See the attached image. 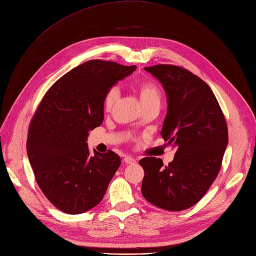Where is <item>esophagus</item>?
I'll return each instance as SVG.
<instances>
[{"instance_id": "obj_1", "label": "esophagus", "mask_w": 256, "mask_h": 256, "mask_svg": "<svg viewBox=\"0 0 256 256\" xmlns=\"http://www.w3.org/2000/svg\"><path fill=\"white\" fill-rule=\"evenodd\" d=\"M124 162L127 164H133L136 162V160L131 156H125L124 157Z\"/></svg>"}]
</instances>
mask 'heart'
Returning <instances> with one entry per match:
<instances>
[{"label": "heart", "mask_w": 256, "mask_h": 256, "mask_svg": "<svg viewBox=\"0 0 256 256\" xmlns=\"http://www.w3.org/2000/svg\"><path fill=\"white\" fill-rule=\"evenodd\" d=\"M136 90L142 108L151 105H160L162 92L157 84L151 80H142L136 84ZM118 99V90L116 86L109 88L105 94L104 109L110 110Z\"/></svg>", "instance_id": "1"}]
</instances>
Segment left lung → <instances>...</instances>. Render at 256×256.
Segmentation results:
<instances>
[{
	"mask_svg": "<svg viewBox=\"0 0 256 256\" xmlns=\"http://www.w3.org/2000/svg\"><path fill=\"white\" fill-rule=\"evenodd\" d=\"M166 90L168 112L160 134L176 149L174 160L144 157V198L180 212L201 200L220 172L228 144L225 116L210 88L190 70L171 64L144 68Z\"/></svg>",
	"mask_w": 256,
	"mask_h": 256,
	"instance_id": "obj_1",
	"label": "left lung"
}]
</instances>
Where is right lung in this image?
Segmentation results:
<instances>
[{"label": "right lung", "mask_w": 256, "mask_h": 256, "mask_svg": "<svg viewBox=\"0 0 256 256\" xmlns=\"http://www.w3.org/2000/svg\"><path fill=\"white\" fill-rule=\"evenodd\" d=\"M136 66L88 60L58 79L32 118L27 153L44 196L68 214L88 212L103 199L120 158L109 150L90 155L88 132L104 120L107 90Z\"/></svg>", "instance_id": "obj_1"}]
</instances>
